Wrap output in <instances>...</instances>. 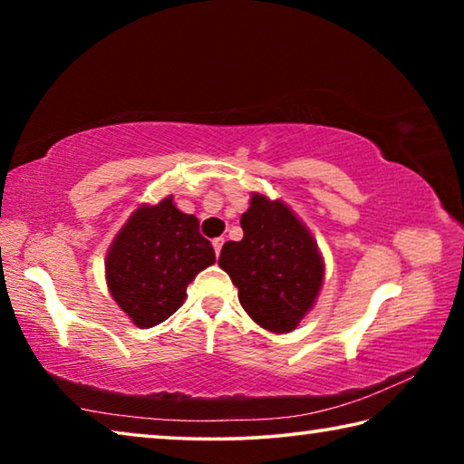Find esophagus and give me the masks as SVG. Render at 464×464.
Segmentation results:
<instances>
[{
    "mask_svg": "<svg viewBox=\"0 0 464 464\" xmlns=\"http://www.w3.org/2000/svg\"><path fill=\"white\" fill-rule=\"evenodd\" d=\"M223 243H225V239H223V237H217V239H213V247H215V254H217V256L221 254Z\"/></svg>",
    "mask_w": 464,
    "mask_h": 464,
    "instance_id": "esophagus-1",
    "label": "esophagus"
}]
</instances>
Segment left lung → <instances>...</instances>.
<instances>
[{"label": "left lung", "mask_w": 464, "mask_h": 464, "mask_svg": "<svg viewBox=\"0 0 464 464\" xmlns=\"http://www.w3.org/2000/svg\"><path fill=\"white\" fill-rule=\"evenodd\" d=\"M241 241H227L218 266L239 290L247 315L270 332H293L313 307L324 282V260L286 204L251 196L241 215Z\"/></svg>", "instance_id": "left-lung-1"}]
</instances>
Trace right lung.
<instances>
[{"label": "right lung", "instance_id": "right-lung-1", "mask_svg": "<svg viewBox=\"0 0 464 464\" xmlns=\"http://www.w3.org/2000/svg\"><path fill=\"white\" fill-rule=\"evenodd\" d=\"M215 262V249L198 231V218L174 207L171 196L140 207L110 246V295L139 327H153L182 307L186 286Z\"/></svg>", "mask_w": 464, "mask_h": 464}]
</instances>
